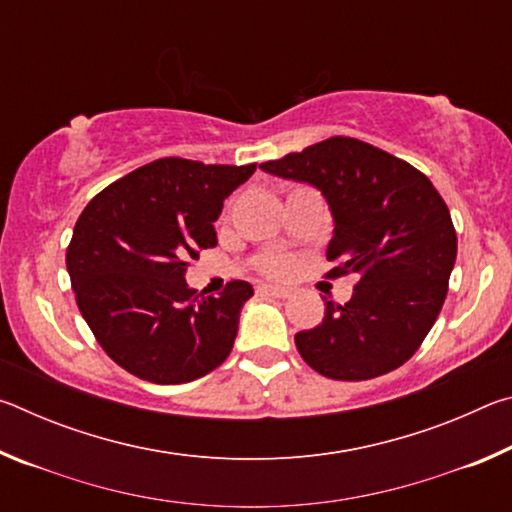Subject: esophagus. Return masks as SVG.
<instances>
[{"mask_svg":"<svg viewBox=\"0 0 512 512\" xmlns=\"http://www.w3.org/2000/svg\"><path fill=\"white\" fill-rule=\"evenodd\" d=\"M259 296H275V298H289L291 289L280 287V284H257Z\"/></svg>","mask_w":512,"mask_h":512,"instance_id":"1","label":"esophagus"}]
</instances>
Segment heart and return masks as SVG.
I'll use <instances>...</instances> for the list:
<instances>
[{"mask_svg": "<svg viewBox=\"0 0 512 512\" xmlns=\"http://www.w3.org/2000/svg\"><path fill=\"white\" fill-rule=\"evenodd\" d=\"M262 268H264L268 275H282L289 268V259L287 257H280V255L266 257L264 262H262Z\"/></svg>", "mask_w": 512, "mask_h": 512, "instance_id": "obj_1", "label": "heart"}]
</instances>
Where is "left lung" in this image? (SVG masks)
Wrapping results in <instances>:
<instances>
[{"instance_id":"left-lung-1","label":"left lung","mask_w":512,"mask_h":512,"mask_svg":"<svg viewBox=\"0 0 512 512\" xmlns=\"http://www.w3.org/2000/svg\"><path fill=\"white\" fill-rule=\"evenodd\" d=\"M259 169L320 189L334 216L327 277L354 275L352 298H325L323 323L296 334L323 377L363 381L409 361L436 323L456 262V230L422 171L354 137H329Z\"/></svg>"}]
</instances>
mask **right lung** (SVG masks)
I'll return each instance as SVG.
<instances>
[{
  "instance_id": "add662e5",
  "label": "right lung",
  "mask_w": 512,
  "mask_h": 512,
  "mask_svg": "<svg viewBox=\"0 0 512 512\" xmlns=\"http://www.w3.org/2000/svg\"><path fill=\"white\" fill-rule=\"evenodd\" d=\"M255 167L162 158L81 212L67 273L85 323L117 366L153 384H185L228 359L253 287L232 280L216 298L196 296L185 273L198 250L216 246L223 201Z\"/></svg>"
}]
</instances>
